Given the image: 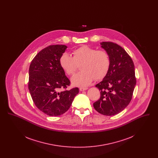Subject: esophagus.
<instances>
[{
    "label": "esophagus",
    "mask_w": 158,
    "mask_h": 158,
    "mask_svg": "<svg viewBox=\"0 0 158 158\" xmlns=\"http://www.w3.org/2000/svg\"><path fill=\"white\" fill-rule=\"evenodd\" d=\"M88 89V88H79V90L81 91H84V90H87Z\"/></svg>",
    "instance_id": "1"
}]
</instances>
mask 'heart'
<instances>
[{"label":"heart","instance_id":"1","mask_svg":"<svg viewBox=\"0 0 158 158\" xmlns=\"http://www.w3.org/2000/svg\"><path fill=\"white\" fill-rule=\"evenodd\" d=\"M73 57L68 53H63L59 59L62 69L68 75H72L81 65V72L71 79L73 85L85 87L93 80L98 81L105 77L110 67V59L108 53L87 45H83L73 52Z\"/></svg>","mask_w":158,"mask_h":158}]
</instances>
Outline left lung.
<instances>
[{"label": "left lung", "instance_id": "left-lung-1", "mask_svg": "<svg viewBox=\"0 0 158 158\" xmlns=\"http://www.w3.org/2000/svg\"><path fill=\"white\" fill-rule=\"evenodd\" d=\"M100 44L109 55L110 67L103 80L95 86L101 96L93 105L98 113L111 116L121 112L131 100L136 84L135 65L120 45L112 42Z\"/></svg>", "mask_w": 158, "mask_h": 158}]
</instances>
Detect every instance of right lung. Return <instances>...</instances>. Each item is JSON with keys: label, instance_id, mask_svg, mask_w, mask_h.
I'll return each mask as SVG.
<instances>
[{"label": "right lung", "instance_id": "add662e5", "mask_svg": "<svg viewBox=\"0 0 158 158\" xmlns=\"http://www.w3.org/2000/svg\"><path fill=\"white\" fill-rule=\"evenodd\" d=\"M67 48L64 45H50L38 53L30 66L31 96L38 108L49 116L66 113L79 93L78 88L60 92L70 85L59 63L60 56Z\"/></svg>", "mask_w": 158, "mask_h": 158}]
</instances>
